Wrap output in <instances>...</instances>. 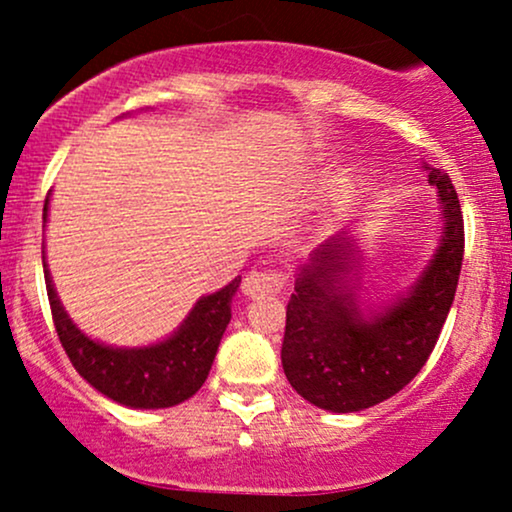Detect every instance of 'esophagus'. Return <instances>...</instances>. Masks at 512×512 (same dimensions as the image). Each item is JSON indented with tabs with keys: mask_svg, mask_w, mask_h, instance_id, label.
<instances>
[{
	"mask_svg": "<svg viewBox=\"0 0 512 512\" xmlns=\"http://www.w3.org/2000/svg\"><path fill=\"white\" fill-rule=\"evenodd\" d=\"M286 276L279 269H252V272L245 274L243 279V291L248 293L250 298H262L269 296V293H276L284 289Z\"/></svg>",
	"mask_w": 512,
	"mask_h": 512,
	"instance_id": "esophagus-1",
	"label": "esophagus"
}]
</instances>
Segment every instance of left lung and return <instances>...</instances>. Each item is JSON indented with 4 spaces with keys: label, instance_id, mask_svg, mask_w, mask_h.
Here are the masks:
<instances>
[{
    "label": "left lung",
    "instance_id": "obj_1",
    "mask_svg": "<svg viewBox=\"0 0 512 512\" xmlns=\"http://www.w3.org/2000/svg\"><path fill=\"white\" fill-rule=\"evenodd\" d=\"M443 204L445 233L424 276L385 313L363 317L342 291L351 243L327 240L296 279L286 305L281 363L293 390L327 411H361L397 395L416 378L436 346L455 301L464 255V219L445 170L428 173Z\"/></svg>",
    "mask_w": 512,
    "mask_h": 512
}]
</instances>
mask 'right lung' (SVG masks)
<instances>
[{
    "label": "right lung",
    "mask_w": 512,
    "mask_h": 512,
    "mask_svg": "<svg viewBox=\"0 0 512 512\" xmlns=\"http://www.w3.org/2000/svg\"><path fill=\"white\" fill-rule=\"evenodd\" d=\"M48 202L43 207V219ZM45 286L57 337L81 378L105 397L134 409H166L185 402L207 380L216 349L231 320V298L240 276L195 305L173 337L146 349H113L76 330L60 305L45 267Z\"/></svg>",
    "instance_id": "right-lung-1"
}]
</instances>
